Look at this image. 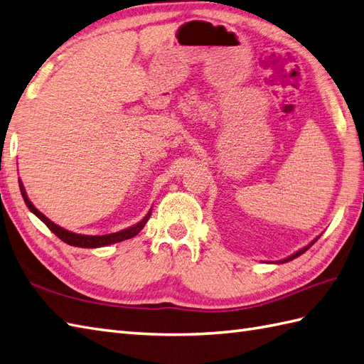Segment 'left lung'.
I'll return each instance as SVG.
<instances>
[{
  "label": "left lung",
  "instance_id": "left-lung-1",
  "mask_svg": "<svg viewBox=\"0 0 364 364\" xmlns=\"http://www.w3.org/2000/svg\"><path fill=\"white\" fill-rule=\"evenodd\" d=\"M319 239V235H318V237L315 239V240H311L309 245H307V247H304L302 250H299V251H296V252H294V255H291V256H289V257H285L284 260H281V262H279V264H285V262H290V260H293V259H296V257H299L301 255H304V252H306L310 247H311V245H314L316 240Z\"/></svg>",
  "mask_w": 364,
  "mask_h": 364
}]
</instances>
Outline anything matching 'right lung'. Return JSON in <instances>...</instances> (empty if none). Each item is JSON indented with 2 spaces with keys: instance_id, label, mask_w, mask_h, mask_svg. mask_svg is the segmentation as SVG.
<instances>
[{
  "instance_id": "add662e5",
  "label": "right lung",
  "mask_w": 364,
  "mask_h": 364,
  "mask_svg": "<svg viewBox=\"0 0 364 364\" xmlns=\"http://www.w3.org/2000/svg\"><path fill=\"white\" fill-rule=\"evenodd\" d=\"M18 184H20V191H21V196H23V200L24 203H26V206L29 208L31 213L36 214L41 222H43L50 231H53L58 239L63 240L65 243L68 245H73V247H80V248H99V247H107V245H112V243H117V242H122V240H127V239H132L136 235L144 226H146V223L149 222L150 218V214L151 210H149V214L142 218V220L136 225H133L130 228H127V230H122L119 232H113V234H105V235H83V234H75V232H71L65 230V228L55 225L54 222H50L49 218L46 215H43L40 213V210L32 205L31 200L28 198V193L26 191H24V186L23 183L18 180Z\"/></svg>"
}]
</instances>
